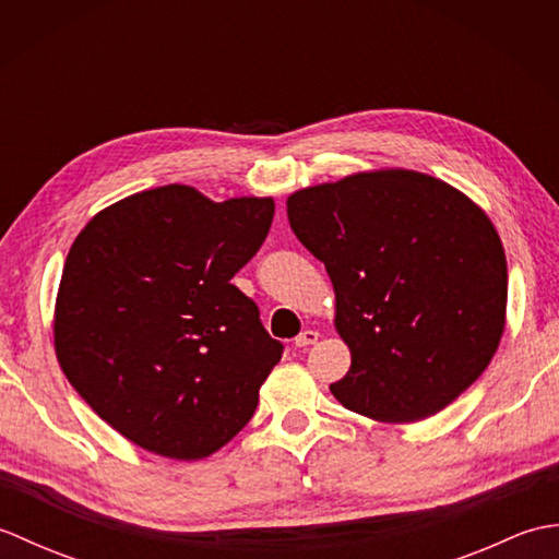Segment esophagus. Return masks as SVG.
I'll use <instances>...</instances> for the list:
<instances>
[{
  "label": "esophagus",
  "mask_w": 559,
  "mask_h": 559,
  "mask_svg": "<svg viewBox=\"0 0 559 559\" xmlns=\"http://www.w3.org/2000/svg\"><path fill=\"white\" fill-rule=\"evenodd\" d=\"M317 338H319V334L314 329H305L302 334L295 338V346L298 348H307V346H312V343H317Z\"/></svg>",
  "instance_id": "obj_1"
}]
</instances>
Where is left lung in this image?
Masks as SVG:
<instances>
[{"mask_svg":"<svg viewBox=\"0 0 559 559\" xmlns=\"http://www.w3.org/2000/svg\"><path fill=\"white\" fill-rule=\"evenodd\" d=\"M298 240L324 261L348 374V411L423 420L490 365L507 310V259L490 218L459 189L413 170L350 175L288 197Z\"/></svg>","mask_w":559,"mask_h":559,"instance_id":"8db88e82","label":"left lung"}]
</instances>
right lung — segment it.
<instances>
[{
    "instance_id": "right-lung-1",
    "label": "right lung",
    "mask_w": 559,
    "mask_h": 559,
    "mask_svg": "<svg viewBox=\"0 0 559 559\" xmlns=\"http://www.w3.org/2000/svg\"><path fill=\"white\" fill-rule=\"evenodd\" d=\"M271 221L273 199L216 204L168 185L117 201L79 233L57 293V360L129 442L197 461L254 415L283 343L230 278Z\"/></svg>"
}]
</instances>
